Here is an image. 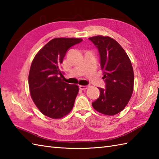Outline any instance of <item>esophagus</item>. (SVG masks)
<instances>
[{"instance_id":"34e87169","label":"esophagus","mask_w":159,"mask_h":159,"mask_svg":"<svg viewBox=\"0 0 159 159\" xmlns=\"http://www.w3.org/2000/svg\"><path fill=\"white\" fill-rule=\"evenodd\" d=\"M79 88L82 90H85L88 88V87L86 85H79Z\"/></svg>"}]
</instances>
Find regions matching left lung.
<instances>
[{"label": "left lung", "instance_id": "8db88e82", "mask_svg": "<svg viewBox=\"0 0 159 159\" xmlns=\"http://www.w3.org/2000/svg\"><path fill=\"white\" fill-rule=\"evenodd\" d=\"M100 53L101 69L106 89L98 88V98L92 102L93 109L107 116L122 111L131 98L134 87V72L131 61L120 43L107 36L89 38Z\"/></svg>", "mask_w": 159, "mask_h": 159}]
</instances>
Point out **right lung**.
I'll return each mask as SVG.
<instances>
[{
    "mask_svg": "<svg viewBox=\"0 0 159 159\" xmlns=\"http://www.w3.org/2000/svg\"><path fill=\"white\" fill-rule=\"evenodd\" d=\"M82 41L80 38L52 39L33 60L29 74L30 93L40 112L47 117L59 119L72 109L79 89L63 81L60 65L67 50Z\"/></svg>",
    "mask_w": 159,
    "mask_h": 159,
    "instance_id": "right-lung-1",
    "label": "right lung"
}]
</instances>
